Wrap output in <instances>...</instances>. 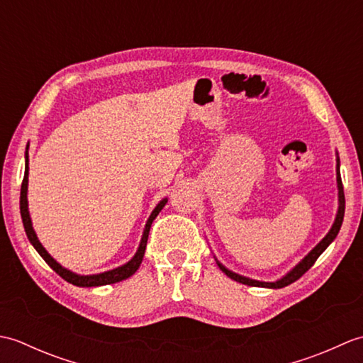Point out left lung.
<instances>
[{
  "instance_id": "1",
  "label": "left lung",
  "mask_w": 363,
  "mask_h": 363,
  "mask_svg": "<svg viewBox=\"0 0 363 363\" xmlns=\"http://www.w3.org/2000/svg\"><path fill=\"white\" fill-rule=\"evenodd\" d=\"M337 186H338V212H337V218L334 221L333 228H330V230L328 233V235L323 238V240L315 246V248L307 254V256L299 262V264L291 269V272L289 274H285L282 279L276 281V282H260V281H254V279H250V277H245V276H240V274H235L233 272H229L228 268L223 267L220 262H218V267L223 273H225L228 277H230V279H234L237 282L240 284H245V285H251V287H268V289H282V287H287V285H290L291 282L298 281L301 276H303L306 272H309V269L312 268V265L317 262V259L321 256V252L325 251L328 246L330 245V242L334 240V238L337 237L338 230H340L342 228V223H343V215H345V194H343V184H342V176H340V160H337Z\"/></svg>"
}]
</instances>
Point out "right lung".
I'll return each mask as SVG.
<instances>
[{"label": "right lung", "mask_w": 363, "mask_h": 363, "mask_svg": "<svg viewBox=\"0 0 363 363\" xmlns=\"http://www.w3.org/2000/svg\"><path fill=\"white\" fill-rule=\"evenodd\" d=\"M28 154V152H26ZM28 156H26V167H25V177H23V182H21V191H20V213H21V220H23V226H25L26 230V235L29 238V242L33 243L34 248L37 250V252L40 254L43 257V260L48 264L54 272H56L62 279H65L67 282H70L73 285H78V287H98V285H107V284H115V282H120V281H125L128 279L129 276H133L138 267H140L143 256H145V250H146V242H148V235H150V229L154 218L157 217L159 212L164 209V206L167 204V198L162 199V201L156 206V209L152 211L151 217L146 221V226L143 230V237H142V242L140 246H138V250L135 252V256L130 259L128 264H125L123 267H118L115 269H111V272H106V273H99V274H91V276H79V274H74L72 272H68L67 268H64L62 265H59L56 260H54L46 250L42 246V243L38 242V238L34 233L33 225H30V217H29V212H28Z\"/></svg>", "instance_id": "right-lung-1"}]
</instances>
